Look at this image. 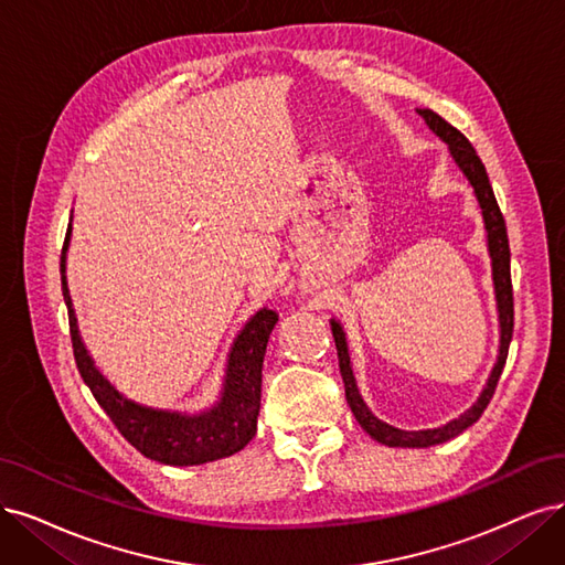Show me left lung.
I'll list each match as a JSON object with an SVG mask.
<instances>
[{"label":"left lung","instance_id":"obj_1","mask_svg":"<svg viewBox=\"0 0 565 565\" xmlns=\"http://www.w3.org/2000/svg\"><path fill=\"white\" fill-rule=\"evenodd\" d=\"M419 116L428 122V128L449 143V151L454 156V160L461 167L463 174L468 177V181L475 188V195L479 200V206H482L484 214V223H487V233H489V254H491V263H493V284H495V300H498V319H500V349H498V361L495 367L491 372V377L487 382V388L479 395V401L466 412L458 416V419L449 422L443 428H433V430H401L393 428L384 422H380L374 416L367 405L363 403L361 393L356 388V380H353V372L349 365V351H347V340L344 332L340 328V323L332 321V338H335V347H338V359H340V372L344 380V391H347V403L356 416V422L361 424V428L386 447H433V445H443L451 437L461 435L466 428H470L479 416L484 414L487 405L491 403L495 386L500 374H503L505 361H508V351H510V342H512V330H514V298H512V277H510V242H508V227H505V218L500 206L495 202L493 188L489 183V174L484 162L479 160L477 151L472 149V143L468 141V137L456 130L454 125H449L443 116H437L430 109H416Z\"/></svg>","mask_w":565,"mask_h":565}]
</instances>
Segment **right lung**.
Returning a JSON list of instances; mask_svg holds the SVG:
<instances>
[{
    "label": "right lung",
    "instance_id": "add662e5",
    "mask_svg": "<svg viewBox=\"0 0 565 565\" xmlns=\"http://www.w3.org/2000/svg\"><path fill=\"white\" fill-rule=\"evenodd\" d=\"M72 225L67 227L65 244H62L60 271H62V296L70 309V335L74 361L83 382L99 407L107 412L118 433L137 451L151 461L164 466H200L218 458L233 456L244 449L250 437L256 435L258 409H260V382H263V356L267 349L269 332L279 321V315L271 309H260L246 323L230 351L225 388L221 403L200 416H185L174 412H158L141 407L122 395L95 370L86 347H83L72 309V298L65 281V250L70 244Z\"/></svg>",
    "mask_w": 565,
    "mask_h": 565
}]
</instances>
